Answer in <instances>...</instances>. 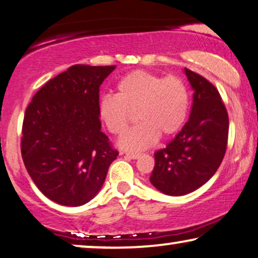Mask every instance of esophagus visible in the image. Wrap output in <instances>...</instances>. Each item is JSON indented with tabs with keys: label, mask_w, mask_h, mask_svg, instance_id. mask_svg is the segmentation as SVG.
I'll return each instance as SVG.
<instances>
[{
	"label": "esophagus",
	"mask_w": 258,
	"mask_h": 258,
	"mask_svg": "<svg viewBox=\"0 0 258 258\" xmlns=\"http://www.w3.org/2000/svg\"><path fill=\"white\" fill-rule=\"evenodd\" d=\"M142 155H143V153H137V152H126V156H127V157L133 158V159H137V158L142 157Z\"/></svg>",
	"instance_id": "34e87169"
}]
</instances>
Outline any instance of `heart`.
I'll return each mask as SVG.
<instances>
[{
  "label": "heart",
  "instance_id": "1",
  "mask_svg": "<svg viewBox=\"0 0 258 258\" xmlns=\"http://www.w3.org/2000/svg\"><path fill=\"white\" fill-rule=\"evenodd\" d=\"M188 110L189 91L182 78L145 70L122 77L115 95H105L99 103L100 118L114 136L128 130L135 114L138 118L139 125L120 140L127 150L148 149L159 135L164 138L176 135L184 125Z\"/></svg>",
  "mask_w": 258,
  "mask_h": 258
}]
</instances>
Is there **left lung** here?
Wrapping results in <instances>:
<instances>
[{
  "mask_svg": "<svg viewBox=\"0 0 258 258\" xmlns=\"http://www.w3.org/2000/svg\"><path fill=\"white\" fill-rule=\"evenodd\" d=\"M193 93L189 120L172 142L155 153L151 183L172 197L191 193L216 174L229 138V114L207 78L184 68Z\"/></svg>",
  "mask_w": 258,
  "mask_h": 258,
  "instance_id": "8db88e82",
  "label": "left lung"
}]
</instances>
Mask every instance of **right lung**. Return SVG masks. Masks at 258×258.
<instances>
[{
  "label": "right lung",
  "mask_w": 258,
  "mask_h": 258,
  "mask_svg": "<svg viewBox=\"0 0 258 258\" xmlns=\"http://www.w3.org/2000/svg\"><path fill=\"white\" fill-rule=\"evenodd\" d=\"M115 65L76 64L45 83L27 106L21 156L45 197L63 206L90 201L119 152L101 132L100 86Z\"/></svg>",
  "instance_id": "right-lung-1"
}]
</instances>
